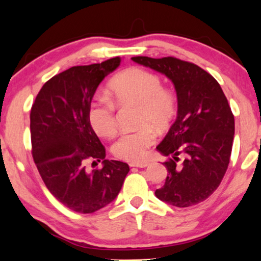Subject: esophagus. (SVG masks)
I'll return each mask as SVG.
<instances>
[{
	"label": "esophagus",
	"instance_id": "1",
	"mask_svg": "<svg viewBox=\"0 0 261 261\" xmlns=\"http://www.w3.org/2000/svg\"><path fill=\"white\" fill-rule=\"evenodd\" d=\"M149 165V163L145 162V163H131L130 166L131 167H139V168H145Z\"/></svg>",
	"mask_w": 261,
	"mask_h": 261
}]
</instances>
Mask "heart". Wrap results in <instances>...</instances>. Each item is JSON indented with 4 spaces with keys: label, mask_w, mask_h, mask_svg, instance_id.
<instances>
[{
    "label": "heart",
    "mask_w": 261,
    "mask_h": 261,
    "mask_svg": "<svg viewBox=\"0 0 261 261\" xmlns=\"http://www.w3.org/2000/svg\"><path fill=\"white\" fill-rule=\"evenodd\" d=\"M109 90L115 103L138 104L137 123L140 125L122 132L113 143L112 152L126 162H142L156 140L152 126L165 130L174 119L177 110L175 94L163 86L157 74L141 67L121 71L110 81ZM113 101L108 96H97L91 104L88 120L98 136L113 137L118 129Z\"/></svg>",
    "instance_id": "1"
}]
</instances>
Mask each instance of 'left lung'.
Wrapping results in <instances>:
<instances>
[{
	"instance_id": "left-lung-1",
	"label": "left lung",
	"mask_w": 261,
	"mask_h": 261,
	"mask_svg": "<svg viewBox=\"0 0 261 261\" xmlns=\"http://www.w3.org/2000/svg\"><path fill=\"white\" fill-rule=\"evenodd\" d=\"M131 59L167 76L178 99L177 119L157 147L171 158L164 163L168 171L165 184L154 194L177 207L205 201L223 179L233 143L234 116L222 88L207 71L185 60ZM179 155L185 157L181 162Z\"/></svg>"
}]
</instances>
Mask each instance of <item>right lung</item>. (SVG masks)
<instances>
[{
  "mask_svg": "<svg viewBox=\"0 0 261 261\" xmlns=\"http://www.w3.org/2000/svg\"><path fill=\"white\" fill-rule=\"evenodd\" d=\"M120 62L114 57L55 75L31 108L33 162L49 192L79 213H94L112 202L130 170L125 163L105 159V148L88 120L97 86ZM88 161H102L103 167L88 173Z\"/></svg>",
  "mask_w": 261,
  "mask_h": 261,
  "instance_id": "obj_1",
  "label": "right lung"
}]
</instances>
